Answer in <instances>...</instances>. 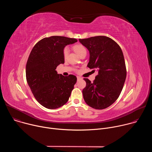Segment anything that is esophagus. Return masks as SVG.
<instances>
[{
	"mask_svg": "<svg viewBox=\"0 0 152 152\" xmlns=\"http://www.w3.org/2000/svg\"><path fill=\"white\" fill-rule=\"evenodd\" d=\"M77 80H79V79H81V77L80 76H77Z\"/></svg>",
	"mask_w": 152,
	"mask_h": 152,
	"instance_id": "esophagus-1",
	"label": "esophagus"
}]
</instances>
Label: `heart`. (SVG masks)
<instances>
[{
	"instance_id": "obj_1",
	"label": "heart",
	"mask_w": 152,
	"mask_h": 152,
	"mask_svg": "<svg viewBox=\"0 0 152 152\" xmlns=\"http://www.w3.org/2000/svg\"><path fill=\"white\" fill-rule=\"evenodd\" d=\"M75 50L76 52V53L80 56H81L82 55H84V54H86V48L81 45V44H78V45H76L75 46H74L73 47ZM69 48L68 47H65L63 49V56L64 58L66 59L67 58V57L69 55Z\"/></svg>"
}]
</instances>
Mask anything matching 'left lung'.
<instances>
[{"label":"left lung","mask_w":152,"mask_h":152,"mask_svg":"<svg viewBox=\"0 0 152 152\" xmlns=\"http://www.w3.org/2000/svg\"><path fill=\"white\" fill-rule=\"evenodd\" d=\"M90 52L87 67L98 71L93 83L86 78L82 90L85 102L96 110L109 107L118 98L126 77V67L123 52L110 37L96 36L79 39Z\"/></svg>","instance_id":"1"}]
</instances>
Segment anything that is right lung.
Masks as SVG:
<instances>
[{
    "label": "right lung",
    "mask_w": 152,
    "mask_h": 152,
    "mask_svg": "<svg viewBox=\"0 0 152 152\" xmlns=\"http://www.w3.org/2000/svg\"><path fill=\"white\" fill-rule=\"evenodd\" d=\"M77 41L76 38L61 36L46 37L31 52L26 66L27 82L37 102L48 109H56L66 104L74 88L76 77L64 76L55 69L64 63L65 46Z\"/></svg>",
    "instance_id": "1"
}]
</instances>
